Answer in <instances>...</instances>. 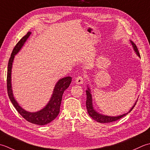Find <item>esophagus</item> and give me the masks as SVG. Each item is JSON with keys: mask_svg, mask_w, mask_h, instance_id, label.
Here are the masks:
<instances>
[{"mask_svg": "<svg viewBox=\"0 0 150 150\" xmlns=\"http://www.w3.org/2000/svg\"><path fill=\"white\" fill-rule=\"evenodd\" d=\"M75 82L77 84H83L84 82V78L83 76H78L75 79Z\"/></svg>", "mask_w": 150, "mask_h": 150, "instance_id": "esophagus-1", "label": "esophagus"}]
</instances>
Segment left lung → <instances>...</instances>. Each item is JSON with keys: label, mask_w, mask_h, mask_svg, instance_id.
<instances>
[{"label": "left lung", "mask_w": 150, "mask_h": 150, "mask_svg": "<svg viewBox=\"0 0 150 150\" xmlns=\"http://www.w3.org/2000/svg\"><path fill=\"white\" fill-rule=\"evenodd\" d=\"M131 45H133V49L135 50L136 54H137L139 57H140V54L139 52L138 48H137V46L134 43L133 41H130ZM87 90H86V94H87V101H86V107H87V112L88 115H90V117L93 118L94 120H96L98 122H100V123H109V122H115L117 120H119L121 118H122L124 116H126L127 115L129 112H130L132 109L134 108V107L136 105V103L131 108V109L129 111V112H127V113H124L122 115L120 116H117V117H110V116H106V115H103L102 114H100L99 112H98L95 109L93 108V99H92V94L91 93V90L88 87H87Z\"/></svg>", "instance_id": "8db88e82"}]
</instances>
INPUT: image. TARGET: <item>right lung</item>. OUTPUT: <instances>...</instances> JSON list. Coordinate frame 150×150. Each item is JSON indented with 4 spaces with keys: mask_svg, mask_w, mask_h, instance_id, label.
I'll return each instance as SVG.
<instances>
[{
    "mask_svg": "<svg viewBox=\"0 0 150 150\" xmlns=\"http://www.w3.org/2000/svg\"><path fill=\"white\" fill-rule=\"evenodd\" d=\"M31 32H28L26 35H24L21 40L17 42L14 47L10 59H9L8 65V72H7V89L8 96L10 98V101L13 105L15 108L16 109L18 112L26 120L30 123L43 126V125L50 123V122L54 120L57 115H59L60 111V105L62 103V96L67 88L69 87L72 81V78L71 76H67L65 78H62L58 80L54 88L53 94L49 102L43 109L39 111L35 112H31L25 111L17 103L16 100L15 99L11 87V69L13 62L16 55L20 50L22 48L23 46L25 43L29 36L31 35Z\"/></svg>",
    "mask_w": 150,
    "mask_h": 150,
    "instance_id": "add662e5",
    "label": "right lung"
}]
</instances>
